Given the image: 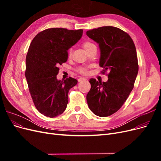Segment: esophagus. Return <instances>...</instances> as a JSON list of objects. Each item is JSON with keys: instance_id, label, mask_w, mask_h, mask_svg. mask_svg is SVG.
<instances>
[{"instance_id": "obj_1", "label": "esophagus", "mask_w": 161, "mask_h": 161, "mask_svg": "<svg viewBox=\"0 0 161 161\" xmlns=\"http://www.w3.org/2000/svg\"><path fill=\"white\" fill-rule=\"evenodd\" d=\"M86 80V79H85V78L80 77V78H79V82H81L82 80Z\"/></svg>"}]
</instances>
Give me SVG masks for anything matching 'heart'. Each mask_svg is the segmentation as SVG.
Segmentation results:
<instances>
[{"instance_id": "obj_1", "label": "heart", "mask_w": 161, "mask_h": 161, "mask_svg": "<svg viewBox=\"0 0 161 161\" xmlns=\"http://www.w3.org/2000/svg\"><path fill=\"white\" fill-rule=\"evenodd\" d=\"M94 46L95 45L93 44V43L90 42H83V43H82V47H83L85 51L89 50V48H91L92 46ZM69 55H71V51H69ZM78 71L82 73V74H85V73L86 72V70L85 69H84V68H79V69H78Z\"/></svg>"}]
</instances>
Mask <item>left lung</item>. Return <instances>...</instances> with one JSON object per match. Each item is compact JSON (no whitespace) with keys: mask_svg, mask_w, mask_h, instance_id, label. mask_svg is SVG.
Masks as SVG:
<instances>
[{"mask_svg":"<svg viewBox=\"0 0 161 161\" xmlns=\"http://www.w3.org/2000/svg\"><path fill=\"white\" fill-rule=\"evenodd\" d=\"M86 35L99 43L102 72L109 71L107 82L89 80L87 104L96 115L108 117L121 108L134 88L138 72L136 47L129 34L118 27H101Z\"/></svg>","mask_w":161,"mask_h":161,"instance_id":"8db88e82","label":"left lung"}]
</instances>
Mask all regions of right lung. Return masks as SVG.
I'll return each instance as SVG.
<instances>
[{
    "label": "right lung",
    "instance_id": "1",
    "mask_svg": "<svg viewBox=\"0 0 161 161\" xmlns=\"http://www.w3.org/2000/svg\"><path fill=\"white\" fill-rule=\"evenodd\" d=\"M82 30L50 28L37 33L26 56L25 77L33 103L40 113L49 118L62 114L69 102V90L77 80H58V66L68 60V50L82 36Z\"/></svg>",
    "mask_w": 161,
    "mask_h": 161
}]
</instances>
